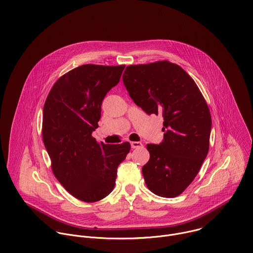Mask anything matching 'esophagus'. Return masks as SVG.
Here are the masks:
<instances>
[{
    "mask_svg": "<svg viewBox=\"0 0 253 253\" xmlns=\"http://www.w3.org/2000/svg\"><path fill=\"white\" fill-rule=\"evenodd\" d=\"M143 146V144L141 142H131V147L132 149H137V148H141Z\"/></svg>",
    "mask_w": 253,
    "mask_h": 253,
    "instance_id": "obj_1",
    "label": "esophagus"
}]
</instances>
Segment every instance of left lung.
<instances>
[{"mask_svg": "<svg viewBox=\"0 0 253 253\" xmlns=\"http://www.w3.org/2000/svg\"><path fill=\"white\" fill-rule=\"evenodd\" d=\"M130 97L148 114L164 117V141L148 144L142 172L156 195L173 198L194 180L209 152L212 119L194 80L169 61L130 65L123 74Z\"/></svg>", "mask_w": 253, "mask_h": 253, "instance_id": "left-lung-1", "label": "left lung"}]
</instances>
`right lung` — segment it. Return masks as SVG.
Returning <instances> with one entry per match:
<instances>
[{"mask_svg":"<svg viewBox=\"0 0 253 253\" xmlns=\"http://www.w3.org/2000/svg\"><path fill=\"white\" fill-rule=\"evenodd\" d=\"M125 65L86 64L77 67L52 86L43 107L42 138L51 169L64 188L77 199L92 203L114 188L118 166L131 145L96 142L101 103L115 86Z\"/></svg>","mask_w":253,"mask_h":253,"instance_id":"add662e5","label":"right lung"}]
</instances>
